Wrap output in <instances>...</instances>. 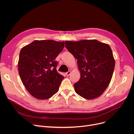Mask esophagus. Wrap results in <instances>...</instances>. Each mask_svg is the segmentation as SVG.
<instances>
[{"label": "esophagus", "instance_id": "esophagus-1", "mask_svg": "<svg viewBox=\"0 0 134 134\" xmlns=\"http://www.w3.org/2000/svg\"><path fill=\"white\" fill-rule=\"evenodd\" d=\"M71 71H68V72H67L66 74V75H67V76H68V75H69L70 74H71Z\"/></svg>", "mask_w": 134, "mask_h": 134}]
</instances>
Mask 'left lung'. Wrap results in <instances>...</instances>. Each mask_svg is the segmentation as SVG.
<instances>
[{
	"instance_id": "8db88e82",
	"label": "left lung",
	"mask_w": 134,
	"mask_h": 134,
	"mask_svg": "<svg viewBox=\"0 0 134 134\" xmlns=\"http://www.w3.org/2000/svg\"><path fill=\"white\" fill-rule=\"evenodd\" d=\"M67 50L78 60L80 80L75 92L86 99L99 97L111 81L115 60L110 46L96 40L65 41Z\"/></svg>"
}]
</instances>
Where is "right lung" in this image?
Segmentation results:
<instances>
[{
    "mask_svg": "<svg viewBox=\"0 0 134 134\" xmlns=\"http://www.w3.org/2000/svg\"><path fill=\"white\" fill-rule=\"evenodd\" d=\"M64 47V42L35 40L20 50L18 73L26 89L35 98L47 99L58 92L64 76L56 71L55 59Z\"/></svg>",
    "mask_w": 134,
    "mask_h": 134,
    "instance_id": "obj_1",
    "label": "right lung"
}]
</instances>
